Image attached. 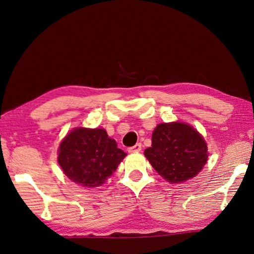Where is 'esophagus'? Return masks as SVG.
I'll return each mask as SVG.
<instances>
[{
  "label": "esophagus",
  "mask_w": 254,
  "mask_h": 254,
  "mask_svg": "<svg viewBox=\"0 0 254 254\" xmlns=\"http://www.w3.org/2000/svg\"><path fill=\"white\" fill-rule=\"evenodd\" d=\"M142 150V144L141 143H137L135 145L132 146V147H128L127 151L130 153H135V152H140Z\"/></svg>",
  "instance_id": "esophagus-1"
}]
</instances>
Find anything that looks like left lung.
Segmentation results:
<instances>
[{
	"label": "left lung",
	"mask_w": 254,
	"mask_h": 254,
	"mask_svg": "<svg viewBox=\"0 0 254 254\" xmlns=\"http://www.w3.org/2000/svg\"><path fill=\"white\" fill-rule=\"evenodd\" d=\"M148 162L171 183L195 177L208 160L207 145L195 128L185 123L158 124L152 135V146L144 151Z\"/></svg>",
	"instance_id": "obj_1"
}]
</instances>
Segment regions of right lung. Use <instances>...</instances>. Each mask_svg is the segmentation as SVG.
<instances>
[{"mask_svg":"<svg viewBox=\"0 0 254 254\" xmlns=\"http://www.w3.org/2000/svg\"><path fill=\"white\" fill-rule=\"evenodd\" d=\"M58 153V163L66 176L87 187L102 185L127 155L103 128L82 127L64 138Z\"/></svg>","mask_w":254,"mask_h":254,"instance_id":"1","label":"right lung"}]
</instances>
